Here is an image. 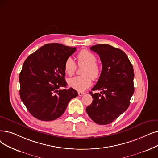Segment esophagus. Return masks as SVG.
Returning a JSON list of instances; mask_svg holds the SVG:
<instances>
[{"label":"esophagus","mask_w":158,"mask_h":158,"mask_svg":"<svg viewBox=\"0 0 158 158\" xmlns=\"http://www.w3.org/2000/svg\"><path fill=\"white\" fill-rule=\"evenodd\" d=\"M85 94V92H78V95H79V96H83V95H84Z\"/></svg>","instance_id":"1"}]
</instances>
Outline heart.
I'll list each match as a JSON object with an SVG mask.
<instances>
[{
    "label": "heart",
    "mask_w": 158,
    "mask_h": 158,
    "mask_svg": "<svg viewBox=\"0 0 158 158\" xmlns=\"http://www.w3.org/2000/svg\"><path fill=\"white\" fill-rule=\"evenodd\" d=\"M79 65H85L81 76H76L68 79V84L70 87L77 91H84L92 85V79H97L101 75V68L96 63L97 57L90 51L81 50L77 56ZM65 73L73 75L77 69V64L72 57H68L64 64Z\"/></svg>",
    "instance_id": "obj_1"
}]
</instances>
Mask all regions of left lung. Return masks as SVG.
Segmentation results:
<instances>
[{"label":"left lung","instance_id":"left-lung-1","mask_svg":"<svg viewBox=\"0 0 158 158\" xmlns=\"http://www.w3.org/2000/svg\"><path fill=\"white\" fill-rule=\"evenodd\" d=\"M102 63V71L98 83L90 92L92 104L86 107L88 115L95 123L108 125L125 112L134 92V73L132 63L125 53L109 44L91 46Z\"/></svg>","mask_w":158,"mask_h":158}]
</instances>
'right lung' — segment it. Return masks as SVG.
Listing matches in <instances>:
<instances>
[{
    "label": "right lung",
    "mask_w": 158,
    "mask_h": 158,
    "mask_svg": "<svg viewBox=\"0 0 158 158\" xmlns=\"http://www.w3.org/2000/svg\"><path fill=\"white\" fill-rule=\"evenodd\" d=\"M76 48L47 44L27 57L19 74L20 97L29 112L41 121H53L66 110L68 102L78 95L66 87L64 64Z\"/></svg>",
    "instance_id": "add662e5"
}]
</instances>
